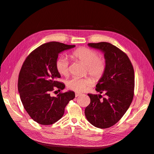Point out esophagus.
I'll use <instances>...</instances> for the list:
<instances>
[{"label": "esophagus", "mask_w": 154, "mask_h": 154, "mask_svg": "<svg viewBox=\"0 0 154 154\" xmlns=\"http://www.w3.org/2000/svg\"><path fill=\"white\" fill-rule=\"evenodd\" d=\"M80 95H81V94H80V93H78V92L75 93V97H79Z\"/></svg>", "instance_id": "esophagus-1"}]
</instances>
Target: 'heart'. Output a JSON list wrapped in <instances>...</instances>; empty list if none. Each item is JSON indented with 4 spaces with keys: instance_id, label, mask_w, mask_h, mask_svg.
<instances>
[{
    "instance_id": "1",
    "label": "heart",
    "mask_w": 154,
    "mask_h": 154,
    "mask_svg": "<svg viewBox=\"0 0 154 154\" xmlns=\"http://www.w3.org/2000/svg\"><path fill=\"white\" fill-rule=\"evenodd\" d=\"M72 57L85 63L87 66L86 72L97 80H100L106 71L107 63L103 57L99 56L98 52L92 48L80 47L73 51ZM56 70L60 74L67 76L69 73V62L64 56H60L55 62ZM95 83L94 79L91 77H74L67 82V86L70 90L77 92L86 91Z\"/></svg>"
}]
</instances>
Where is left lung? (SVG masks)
Returning <instances> with one entry per match:
<instances>
[{
    "label": "left lung",
    "instance_id": "1",
    "mask_svg": "<svg viewBox=\"0 0 154 154\" xmlns=\"http://www.w3.org/2000/svg\"><path fill=\"white\" fill-rule=\"evenodd\" d=\"M88 45L104 54L107 68L96 85L101 95L88 94L91 103L85 109V115L94 126L109 128L120 120L130 107L134 94V70L125 53L108 42L89 43Z\"/></svg>",
    "mask_w": 154,
    "mask_h": 154
}]
</instances>
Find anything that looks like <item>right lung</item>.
I'll list each match as a JSON object with an SVG mask.
<instances>
[{
    "instance_id": "obj_1",
    "label": "right lung",
    "mask_w": 154,
    "mask_h": 154,
    "mask_svg": "<svg viewBox=\"0 0 154 154\" xmlns=\"http://www.w3.org/2000/svg\"><path fill=\"white\" fill-rule=\"evenodd\" d=\"M57 42L44 44L32 51L24 61L18 79V91L24 109L30 117L41 125H51L62 118L65 107L75 98L68 91L51 95L54 87L59 91L65 85L58 81L60 74L56 70L59 54L75 47Z\"/></svg>"
}]
</instances>
